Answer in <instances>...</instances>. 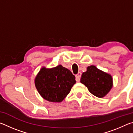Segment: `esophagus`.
<instances>
[{"label": "esophagus", "instance_id": "34e87169", "mask_svg": "<svg viewBox=\"0 0 133 133\" xmlns=\"http://www.w3.org/2000/svg\"><path fill=\"white\" fill-rule=\"evenodd\" d=\"M81 76H82V73H80V72H78V73L77 74V75H76V81H77V82H80Z\"/></svg>", "mask_w": 133, "mask_h": 133}]
</instances>
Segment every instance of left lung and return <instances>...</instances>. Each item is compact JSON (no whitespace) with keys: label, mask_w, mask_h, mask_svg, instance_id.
Instances as JSON below:
<instances>
[{"label":"left lung","mask_w":133,"mask_h":133,"mask_svg":"<svg viewBox=\"0 0 133 133\" xmlns=\"http://www.w3.org/2000/svg\"><path fill=\"white\" fill-rule=\"evenodd\" d=\"M80 82L85 85L90 93L99 98H103L109 93L113 85L112 77L110 74L91 65L83 72Z\"/></svg>","instance_id":"8db88e82"}]
</instances>
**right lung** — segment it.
Instances as JSON below:
<instances>
[{"label":"right lung","instance_id":"1","mask_svg":"<svg viewBox=\"0 0 133 133\" xmlns=\"http://www.w3.org/2000/svg\"><path fill=\"white\" fill-rule=\"evenodd\" d=\"M76 83L75 76L61 64L53 68L42 67L35 78L37 90L44 100L62 102Z\"/></svg>","mask_w":133,"mask_h":133}]
</instances>
